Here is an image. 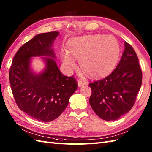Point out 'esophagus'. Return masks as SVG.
Listing matches in <instances>:
<instances>
[{"mask_svg": "<svg viewBox=\"0 0 152 152\" xmlns=\"http://www.w3.org/2000/svg\"><path fill=\"white\" fill-rule=\"evenodd\" d=\"M77 84H78V87H79L84 86V83L83 82H82V81H81V80L77 81Z\"/></svg>", "mask_w": 152, "mask_h": 152, "instance_id": "34e87169", "label": "esophagus"}]
</instances>
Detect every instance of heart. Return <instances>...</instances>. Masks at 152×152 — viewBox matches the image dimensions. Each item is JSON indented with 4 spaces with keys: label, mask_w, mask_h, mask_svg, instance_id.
Segmentation results:
<instances>
[{
    "label": "heart",
    "mask_w": 152,
    "mask_h": 152,
    "mask_svg": "<svg viewBox=\"0 0 152 152\" xmlns=\"http://www.w3.org/2000/svg\"><path fill=\"white\" fill-rule=\"evenodd\" d=\"M69 52H63L61 59L65 69L70 71L76 66L75 59H80L81 68L93 77H99L113 69L120 54L118 41L112 36L92 35L75 37L68 43Z\"/></svg>",
    "instance_id": "1"
}]
</instances>
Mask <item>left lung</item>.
<instances>
[{"mask_svg": "<svg viewBox=\"0 0 152 152\" xmlns=\"http://www.w3.org/2000/svg\"><path fill=\"white\" fill-rule=\"evenodd\" d=\"M124 50L116 69L105 78L89 83L91 107L100 118L116 121L133 107L142 84V71L136 52L124 43Z\"/></svg>", "mask_w": 152, "mask_h": 152, "instance_id": "1", "label": "left lung"}]
</instances>
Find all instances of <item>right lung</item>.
<instances>
[{
	"instance_id": "1",
	"label": "right lung",
	"mask_w": 152,
	"mask_h": 152,
	"mask_svg": "<svg viewBox=\"0 0 152 152\" xmlns=\"http://www.w3.org/2000/svg\"><path fill=\"white\" fill-rule=\"evenodd\" d=\"M58 31L37 34L26 42L14 56L9 72L14 99L21 111L37 121L48 122L60 116L77 88L73 76L60 72L52 45ZM42 58L45 69L35 74L30 68L31 57Z\"/></svg>"
}]
</instances>
